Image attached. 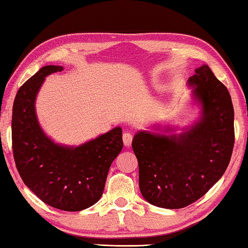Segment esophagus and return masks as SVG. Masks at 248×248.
<instances>
[{
	"label": "esophagus",
	"mask_w": 248,
	"mask_h": 248,
	"mask_svg": "<svg viewBox=\"0 0 248 248\" xmlns=\"http://www.w3.org/2000/svg\"><path fill=\"white\" fill-rule=\"evenodd\" d=\"M132 133L130 132H124V136H123V140H124V143L125 147H130L131 145V142H132Z\"/></svg>",
	"instance_id": "1"
}]
</instances>
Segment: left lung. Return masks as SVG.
<instances>
[{
  "instance_id": "obj_1",
  "label": "left lung",
  "mask_w": 248,
  "mask_h": 248,
  "mask_svg": "<svg viewBox=\"0 0 248 248\" xmlns=\"http://www.w3.org/2000/svg\"><path fill=\"white\" fill-rule=\"evenodd\" d=\"M187 85L202 108L198 123L180 135L139 131L132 140L141 194L163 209H182L202 198L221 179L233 152L229 90L207 65L196 68ZM171 131L174 129H166Z\"/></svg>"
}]
</instances>
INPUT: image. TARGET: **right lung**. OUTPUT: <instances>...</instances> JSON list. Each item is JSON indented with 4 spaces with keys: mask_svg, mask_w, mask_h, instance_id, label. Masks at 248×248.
<instances>
[{
    "mask_svg": "<svg viewBox=\"0 0 248 248\" xmlns=\"http://www.w3.org/2000/svg\"><path fill=\"white\" fill-rule=\"evenodd\" d=\"M62 66H44L18 89L12 115V144L23 182L55 209L77 212L99 201L112 161L124 148L120 127L78 147L55 143L43 131L35 100L46 76Z\"/></svg>",
    "mask_w": 248,
    "mask_h": 248,
    "instance_id": "obj_1",
    "label": "right lung"
}]
</instances>
